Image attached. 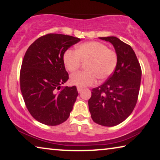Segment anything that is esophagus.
I'll return each mask as SVG.
<instances>
[{
	"label": "esophagus",
	"instance_id": "34e87169",
	"mask_svg": "<svg viewBox=\"0 0 160 160\" xmlns=\"http://www.w3.org/2000/svg\"><path fill=\"white\" fill-rule=\"evenodd\" d=\"M82 89H83L82 87H77V90L78 92H81L82 91Z\"/></svg>",
	"mask_w": 160,
	"mask_h": 160
}]
</instances>
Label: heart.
<instances>
[{"label": "heart", "instance_id": "b5f03b06", "mask_svg": "<svg viewBox=\"0 0 160 160\" xmlns=\"http://www.w3.org/2000/svg\"><path fill=\"white\" fill-rule=\"evenodd\" d=\"M82 62H87V71L74 73L70 78L71 84L78 87L91 86L96 83L98 78L103 81L110 77L117 68L118 55L114 50L108 49L106 44L98 41L78 44L76 52L71 49L65 51L63 63L67 71H76Z\"/></svg>", "mask_w": 160, "mask_h": 160}]
</instances>
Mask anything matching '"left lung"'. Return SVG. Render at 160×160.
Listing matches in <instances>:
<instances>
[{
	"mask_svg": "<svg viewBox=\"0 0 160 160\" xmlns=\"http://www.w3.org/2000/svg\"><path fill=\"white\" fill-rule=\"evenodd\" d=\"M114 47L118 55L117 68L106 82L92 89L89 110L95 123L113 127L122 123L132 112L138 97L141 68L130 45L117 37H101Z\"/></svg>",
	"mask_w": 160,
	"mask_h": 160,
	"instance_id": "8db88e82",
	"label": "left lung"
}]
</instances>
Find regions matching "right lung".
Instances as JSON below:
<instances>
[{"label":"right lung","instance_id":"add662e5","mask_svg":"<svg viewBox=\"0 0 160 160\" xmlns=\"http://www.w3.org/2000/svg\"><path fill=\"white\" fill-rule=\"evenodd\" d=\"M78 41L71 36L47 34L35 41L24 56L19 75L24 101L32 117L46 125L66 121L78 95L76 86L61 89L69 78L63 55Z\"/></svg>","mask_w":160,"mask_h":160}]
</instances>
